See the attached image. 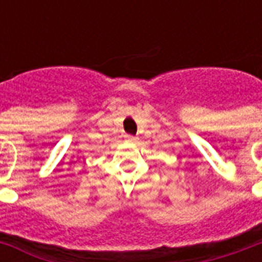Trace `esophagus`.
<instances>
[{
    "mask_svg": "<svg viewBox=\"0 0 262 262\" xmlns=\"http://www.w3.org/2000/svg\"><path fill=\"white\" fill-rule=\"evenodd\" d=\"M126 139H127V141H130V143H136V141H137V139H136V137H133V136H127Z\"/></svg>",
    "mask_w": 262,
    "mask_h": 262,
    "instance_id": "1",
    "label": "esophagus"
}]
</instances>
